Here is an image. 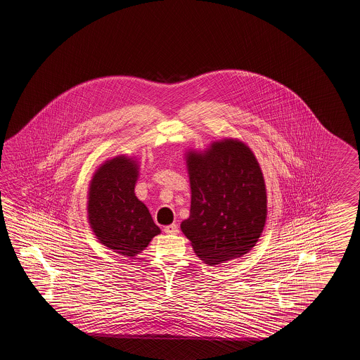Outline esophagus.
Wrapping results in <instances>:
<instances>
[{"instance_id":"esophagus-1","label":"esophagus","mask_w":360,"mask_h":360,"mask_svg":"<svg viewBox=\"0 0 360 360\" xmlns=\"http://www.w3.org/2000/svg\"><path fill=\"white\" fill-rule=\"evenodd\" d=\"M163 231H165L166 234H177V233H179V228H177L176 224H171V225L165 226Z\"/></svg>"}]
</instances>
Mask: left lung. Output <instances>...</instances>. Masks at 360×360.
Segmentation results:
<instances>
[{
    "mask_svg": "<svg viewBox=\"0 0 360 360\" xmlns=\"http://www.w3.org/2000/svg\"><path fill=\"white\" fill-rule=\"evenodd\" d=\"M191 214L180 225L200 260L208 265L245 256L265 228L266 185L251 148L239 139L188 149Z\"/></svg>",
    "mask_w": 360,
    "mask_h": 360,
    "instance_id": "left-lung-1",
    "label": "left lung"
}]
</instances>
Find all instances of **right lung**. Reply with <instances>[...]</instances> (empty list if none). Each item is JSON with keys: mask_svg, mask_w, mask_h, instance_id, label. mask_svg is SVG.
Segmentation results:
<instances>
[{"mask_svg": "<svg viewBox=\"0 0 360 360\" xmlns=\"http://www.w3.org/2000/svg\"><path fill=\"white\" fill-rule=\"evenodd\" d=\"M139 176L138 158L118 154L98 166L87 191V221L94 236L113 252L130 259L161 234L148 207L135 194Z\"/></svg>", "mask_w": 360, "mask_h": 360, "instance_id": "obj_1", "label": "right lung"}]
</instances>
